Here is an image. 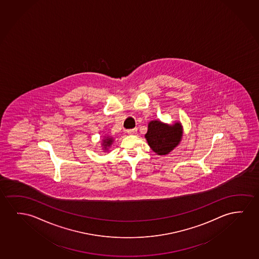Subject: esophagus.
Returning a JSON list of instances; mask_svg holds the SVG:
<instances>
[{
    "instance_id": "34e87169",
    "label": "esophagus",
    "mask_w": 259,
    "mask_h": 259,
    "mask_svg": "<svg viewBox=\"0 0 259 259\" xmlns=\"http://www.w3.org/2000/svg\"><path fill=\"white\" fill-rule=\"evenodd\" d=\"M127 134H130V135H133V134H136V133H137V128H132V130H127Z\"/></svg>"
}]
</instances>
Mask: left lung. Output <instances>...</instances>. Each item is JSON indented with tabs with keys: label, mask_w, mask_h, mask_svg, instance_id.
<instances>
[{
	"label": "left lung",
	"mask_w": 259,
	"mask_h": 259,
	"mask_svg": "<svg viewBox=\"0 0 259 259\" xmlns=\"http://www.w3.org/2000/svg\"><path fill=\"white\" fill-rule=\"evenodd\" d=\"M183 137V126L180 121L164 123L153 120L148 123L145 138L150 148L158 155H167L179 146Z\"/></svg>",
	"instance_id": "8db88e82"
}]
</instances>
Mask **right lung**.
Segmentation results:
<instances>
[{
	"label": "right lung",
	"instance_id": "obj_1",
	"mask_svg": "<svg viewBox=\"0 0 259 259\" xmlns=\"http://www.w3.org/2000/svg\"><path fill=\"white\" fill-rule=\"evenodd\" d=\"M113 137L111 136H106L104 139H102V142H101V148H102L103 152H107L109 150L111 146L113 145Z\"/></svg>",
	"mask_w": 259,
	"mask_h": 259
}]
</instances>
